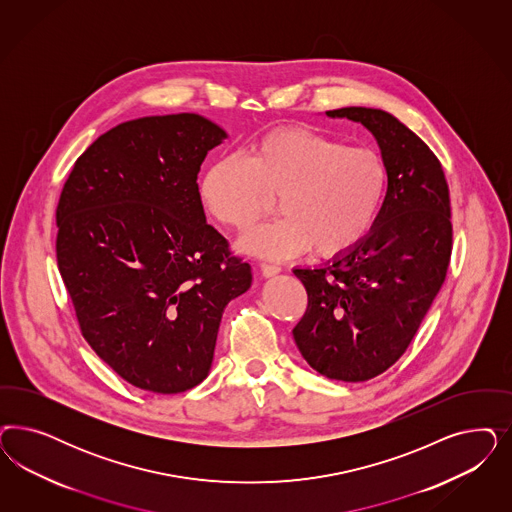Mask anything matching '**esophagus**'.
Wrapping results in <instances>:
<instances>
[{
	"instance_id": "esophagus-1",
	"label": "esophagus",
	"mask_w": 512,
	"mask_h": 512,
	"mask_svg": "<svg viewBox=\"0 0 512 512\" xmlns=\"http://www.w3.org/2000/svg\"><path fill=\"white\" fill-rule=\"evenodd\" d=\"M260 267H262V273H264V277H275V275H279V273H281V265L279 264L264 262V264L260 265Z\"/></svg>"
}]
</instances>
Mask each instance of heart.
<instances>
[{
	"label": "heart",
	"mask_w": 512,
	"mask_h": 512,
	"mask_svg": "<svg viewBox=\"0 0 512 512\" xmlns=\"http://www.w3.org/2000/svg\"><path fill=\"white\" fill-rule=\"evenodd\" d=\"M388 192V167L369 147L307 128H277L262 135L245 156H226L201 181L209 211L243 231L273 211L282 218L250 231L248 252L288 258L313 247L316 256L339 258L375 228Z\"/></svg>",
	"instance_id": "b5f03b06"
}]
</instances>
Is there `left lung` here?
<instances>
[{
  "instance_id": "obj_1",
  "label": "left lung",
  "mask_w": 512,
  "mask_h": 512,
  "mask_svg": "<svg viewBox=\"0 0 512 512\" xmlns=\"http://www.w3.org/2000/svg\"><path fill=\"white\" fill-rule=\"evenodd\" d=\"M362 122L388 167L379 220L333 264L294 269L307 309L292 330L307 363L328 379L363 382L403 356L446 279L452 254L445 173L396 116L367 107L328 111Z\"/></svg>"
}]
</instances>
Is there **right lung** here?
Instances as JSON below:
<instances>
[{
	"label": "right lung",
	"mask_w": 512,
	"mask_h": 512,
	"mask_svg": "<svg viewBox=\"0 0 512 512\" xmlns=\"http://www.w3.org/2000/svg\"><path fill=\"white\" fill-rule=\"evenodd\" d=\"M222 139L194 113L118 124L77 158L56 207V260L86 343L154 394L207 377L222 313L252 282L199 196Z\"/></svg>",
	"instance_id": "obj_1"
}]
</instances>
